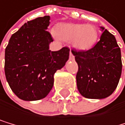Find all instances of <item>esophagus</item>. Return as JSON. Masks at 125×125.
I'll return each instance as SVG.
<instances>
[{
	"mask_svg": "<svg viewBox=\"0 0 125 125\" xmlns=\"http://www.w3.org/2000/svg\"><path fill=\"white\" fill-rule=\"evenodd\" d=\"M70 59H74V55H73V53L71 52H70Z\"/></svg>",
	"mask_w": 125,
	"mask_h": 125,
	"instance_id": "1",
	"label": "esophagus"
}]
</instances>
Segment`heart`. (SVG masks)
<instances>
[{"mask_svg":"<svg viewBox=\"0 0 125 125\" xmlns=\"http://www.w3.org/2000/svg\"><path fill=\"white\" fill-rule=\"evenodd\" d=\"M52 33L56 39L70 42L73 48L82 52L92 49L99 37V31L94 24L62 23Z\"/></svg>","mask_w":125,"mask_h":125,"instance_id":"obj_1","label":"heart"}]
</instances>
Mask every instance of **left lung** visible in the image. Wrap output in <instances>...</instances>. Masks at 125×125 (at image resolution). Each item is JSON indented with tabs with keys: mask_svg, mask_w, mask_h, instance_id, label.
I'll use <instances>...</instances> for the list:
<instances>
[{
	"mask_svg": "<svg viewBox=\"0 0 125 125\" xmlns=\"http://www.w3.org/2000/svg\"><path fill=\"white\" fill-rule=\"evenodd\" d=\"M100 41L88 51H72L78 64L76 85L83 97L104 99L115 90L121 75V49L115 37L104 27Z\"/></svg>",
	"mask_w": 125,
	"mask_h": 125,
	"instance_id": "1",
	"label": "left lung"
}]
</instances>
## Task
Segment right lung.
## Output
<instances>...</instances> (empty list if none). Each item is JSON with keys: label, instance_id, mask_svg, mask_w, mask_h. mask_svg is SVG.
Returning a JSON list of instances; mask_svg holds the SVG:
<instances>
[{"label": "right lung", "instance_id": "1", "mask_svg": "<svg viewBox=\"0 0 125 125\" xmlns=\"http://www.w3.org/2000/svg\"><path fill=\"white\" fill-rule=\"evenodd\" d=\"M49 16L24 23L5 49V76L10 89L26 101L45 98L54 84V74L66 65L70 49L49 50L53 39L47 31Z\"/></svg>", "mask_w": 125, "mask_h": 125}]
</instances>
